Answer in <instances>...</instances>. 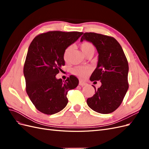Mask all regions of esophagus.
<instances>
[{"label":"esophagus","instance_id":"esophagus-1","mask_svg":"<svg viewBox=\"0 0 149 149\" xmlns=\"http://www.w3.org/2000/svg\"><path fill=\"white\" fill-rule=\"evenodd\" d=\"M79 84L80 86H86V85L87 83H84V81H83L80 80V81H79Z\"/></svg>","mask_w":149,"mask_h":149}]
</instances>
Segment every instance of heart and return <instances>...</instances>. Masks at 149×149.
<instances>
[{
    "instance_id": "b5f03b06",
    "label": "heart",
    "mask_w": 149,
    "mask_h": 149,
    "mask_svg": "<svg viewBox=\"0 0 149 149\" xmlns=\"http://www.w3.org/2000/svg\"><path fill=\"white\" fill-rule=\"evenodd\" d=\"M81 49L84 53L86 56H87L89 54H94L95 51V48H94L93 45L88 42H84L81 45ZM72 50V47L69 46L67 47L63 53V58L65 61H68L69 60L70 56L71 55ZM89 71V68L86 66H76L73 69V73L77 75L79 77H83L87 74Z\"/></svg>"
}]
</instances>
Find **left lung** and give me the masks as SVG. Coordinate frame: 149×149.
Here are the masks:
<instances>
[{
	"mask_svg": "<svg viewBox=\"0 0 149 149\" xmlns=\"http://www.w3.org/2000/svg\"><path fill=\"white\" fill-rule=\"evenodd\" d=\"M86 40L96 47L97 67L90 80L101 81V86L87 100L88 106L101 114H109L120 105L129 88V65L120 45L111 37L96 33H84L81 42Z\"/></svg>",
	"mask_w": 149,
	"mask_h": 149,
	"instance_id": "left-lung-1",
	"label": "left lung"
}]
</instances>
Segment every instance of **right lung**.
I'll return each instance as SVG.
<instances>
[{
    "instance_id": "add662e5",
    "label": "right lung",
    "mask_w": 149,
    "mask_h": 149,
    "mask_svg": "<svg viewBox=\"0 0 149 149\" xmlns=\"http://www.w3.org/2000/svg\"><path fill=\"white\" fill-rule=\"evenodd\" d=\"M83 33L48 31L37 36L30 45L24 67L26 91L35 107L43 114L52 115L63 109L68 102V91L78 85L74 76L64 81L56 75L65 65L66 48Z\"/></svg>"
}]
</instances>
